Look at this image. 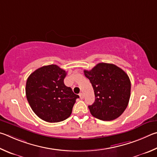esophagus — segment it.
I'll use <instances>...</instances> for the list:
<instances>
[{
    "label": "esophagus",
    "instance_id": "obj_1",
    "mask_svg": "<svg viewBox=\"0 0 157 157\" xmlns=\"http://www.w3.org/2000/svg\"><path fill=\"white\" fill-rule=\"evenodd\" d=\"M79 97H80L81 99H83V98H84V95L83 93H80V94H79Z\"/></svg>",
    "mask_w": 157,
    "mask_h": 157
}]
</instances>
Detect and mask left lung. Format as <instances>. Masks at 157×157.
Returning a JSON list of instances; mask_svg holds the SVG:
<instances>
[{"label": "left lung", "instance_id": "1", "mask_svg": "<svg viewBox=\"0 0 157 157\" xmlns=\"http://www.w3.org/2000/svg\"><path fill=\"white\" fill-rule=\"evenodd\" d=\"M84 74L92 83L95 101L89 105L93 117L102 121L117 119L128 105L131 83L122 69L111 63H100Z\"/></svg>", "mask_w": 157, "mask_h": 157}]
</instances>
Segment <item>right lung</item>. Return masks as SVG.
<instances>
[{"mask_svg":"<svg viewBox=\"0 0 157 157\" xmlns=\"http://www.w3.org/2000/svg\"><path fill=\"white\" fill-rule=\"evenodd\" d=\"M67 72L56 65L43 66L30 74L26 97L30 107L45 121L57 123L70 116L79 96L64 84Z\"/></svg>","mask_w":157,"mask_h":157,"instance_id":"1","label":"right lung"}]
</instances>
